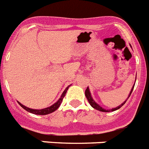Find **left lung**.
Returning <instances> with one entry per match:
<instances>
[{
  "instance_id": "obj_1",
  "label": "left lung",
  "mask_w": 149,
  "mask_h": 149,
  "mask_svg": "<svg viewBox=\"0 0 149 149\" xmlns=\"http://www.w3.org/2000/svg\"><path fill=\"white\" fill-rule=\"evenodd\" d=\"M134 85H135V83H134V86H132V88H131V92H130V93H129L128 96H127V99L125 100V101H124L123 103L122 104H120L119 106L116 107H115V108H112V109H110V110H106L105 108H104V107H102L100 106L98 104H97L95 102V101H94V99L93 98V97H92V95H91V93H90V91H89V87L86 88V91H85V95H86V98H87L88 101H89V103L90 104V105L92 107H93V108L95 109V110H99V111H101V112H113V111H115V110H119V108H121L122 106H123L125 104V102L127 101V100L128 99V98L130 97V95H131V93H132V91L133 89H134Z\"/></svg>"
}]
</instances>
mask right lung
<instances>
[{
  "mask_svg": "<svg viewBox=\"0 0 149 149\" xmlns=\"http://www.w3.org/2000/svg\"><path fill=\"white\" fill-rule=\"evenodd\" d=\"M69 86H67V87L65 88V90L63 91V93H62L61 96H60V98L58 99V101H56V102H55V103L54 104L51 105V106L48 107H46V108L41 109V110L31 109V108H29V107H27L24 106V105H23L22 104H21L20 102H18V103L19 104V105L22 107V108H24L25 110H27V111L29 112V113H33V114H36V115H47V114H49V113H53V112H54L55 110H56L57 109L59 108V107H60V104H61L63 98H64V96H65V94H66V92H67V90H68V89Z\"/></svg>",
  "mask_w": 149,
  "mask_h": 149,
  "instance_id": "add662e5",
  "label": "right lung"
}]
</instances>
